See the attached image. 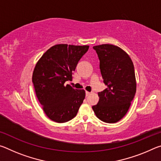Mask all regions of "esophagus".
Returning <instances> with one entry per match:
<instances>
[{"label": "esophagus", "mask_w": 161, "mask_h": 161, "mask_svg": "<svg viewBox=\"0 0 161 161\" xmlns=\"http://www.w3.org/2000/svg\"><path fill=\"white\" fill-rule=\"evenodd\" d=\"M85 94H86V97H88L89 94H90V92H85Z\"/></svg>", "instance_id": "1"}]
</instances>
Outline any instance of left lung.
I'll use <instances>...</instances> for the list:
<instances>
[{
	"mask_svg": "<svg viewBox=\"0 0 161 161\" xmlns=\"http://www.w3.org/2000/svg\"><path fill=\"white\" fill-rule=\"evenodd\" d=\"M93 48L98 54L101 74L107 88L98 93L99 102L92 108L101 121L116 123L126 115L135 96L134 66L129 54L116 45L104 44Z\"/></svg>",
	"mask_w": 161,
	"mask_h": 161,
	"instance_id": "obj_1",
	"label": "left lung"
}]
</instances>
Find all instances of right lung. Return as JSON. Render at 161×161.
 Segmentation results:
<instances>
[{"label": "right lung", "mask_w": 161, "mask_h": 161, "mask_svg": "<svg viewBox=\"0 0 161 161\" xmlns=\"http://www.w3.org/2000/svg\"><path fill=\"white\" fill-rule=\"evenodd\" d=\"M89 46L59 44L43 54L32 74L38 101L49 119L64 123L76 116L85 98L84 89H73L64 83L72 80L78 62Z\"/></svg>", "instance_id": "1"}]
</instances>
